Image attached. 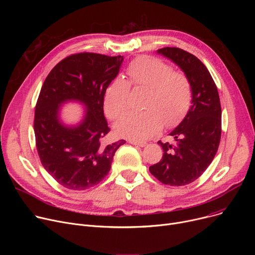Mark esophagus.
I'll list each match as a JSON object with an SVG mask.
<instances>
[{"label":"esophagus","instance_id":"34e87169","mask_svg":"<svg viewBox=\"0 0 255 255\" xmlns=\"http://www.w3.org/2000/svg\"><path fill=\"white\" fill-rule=\"evenodd\" d=\"M129 142L131 143V144H134V145H137V146H141V148H143V146H145L146 144V142H144V141H137V140H129Z\"/></svg>","mask_w":255,"mask_h":255}]
</instances>
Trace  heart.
I'll use <instances>...</instances> for the list:
<instances>
[{
    "instance_id": "1",
    "label": "heart",
    "mask_w": 255,
    "mask_h": 255,
    "mask_svg": "<svg viewBox=\"0 0 255 255\" xmlns=\"http://www.w3.org/2000/svg\"><path fill=\"white\" fill-rule=\"evenodd\" d=\"M130 84L148 90L143 112H130L115 125L118 135L136 140L148 139L166 127L176 126L188 112L192 90L188 77L172 71L171 66L151 57H139L127 68ZM130 85L117 77L107 86L103 97L106 116L115 120L129 105Z\"/></svg>"
}]
</instances>
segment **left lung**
I'll use <instances>...</instances> for the list:
<instances>
[{
    "label": "left lung",
    "mask_w": 255,
    "mask_h": 255,
    "mask_svg": "<svg viewBox=\"0 0 255 255\" xmlns=\"http://www.w3.org/2000/svg\"><path fill=\"white\" fill-rule=\"evenodd\" d=\"M157 53L175 63L188 77L192 99L188 113L169 133L175 143L159 140L162 159L149 169L165 185L184 186L202 176L217 153L221 137L219 94L207 67L190 52L164 47Z\"/></svg>",
    "instance_id": "obj_1"
}]
</instances>
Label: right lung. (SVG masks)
I'll list each match as a JSON object with an SVG mask.
<instances>
[{"label":"right lung","instance_id":"obj_1","mask_svg":"<svg viewBox=\"0 0 255 255\" xmlns=\"http://www.w3.org/2000/svg\"><path fill=\"white\" fill-rule=\"evenodd\" d=\"M123 61V56L76 53L53 67L40 91L34 118L38 155L45 170L67 189L86 190L100 183L116 151L126 142H103L110 132L103 113L104 93ZM68 102L85 109L76 125H65L60 119L61 106Z\"/></svg>","mask_w":255,"mask_h":255}]
</instances>
